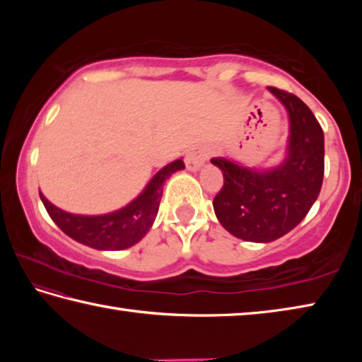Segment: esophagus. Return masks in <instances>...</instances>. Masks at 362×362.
<instances>
[{
  "instance_id": "obj_1",
  "label": "esophagus",
  "mask_w": 362,
  "mask_h": 362,
  "mask_svg": "<svg viewBox=\"0 0 362 362\" xmlns=\"http://www.w3.org/2000/svg\"><path fill=\"white\" fill-rule=\"evenodd\" d=\"M207 158H209V151H207L204 146H193V148L187 153V168L189 170H198L206 163Z\"/></svg>"
}]
</instances>
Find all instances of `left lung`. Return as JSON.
<instances>
[{
    "instance_id": "1",
    "label": "left lung",
    "mask_w": 362,
    "mask_h": 362,
    "mask_svg": "<svg viewBox=\"0 0 362 362\" xmlns=\"http://www.w3.org/2000/svg\"><path fill=\"white\" fill-rule=\"evenodd\" d=\"M268 89L289 113L286 161L259 173L225 158L211 159L223 174L212 203L218 222L233 236L252 243L274 241L296 228L320 196L324 177V132L313 112L297 95Z\"/></svg>"
}]
</instances>
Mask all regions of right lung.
Segmentation results:
<instances>
[{"label":"right lung","mask_w":362,"mask_h":362,"mask_svg":"<svg viewBox=\"0 0 362 362\" xmlns=\"http://www.w3.org/2000/svg\"><path fill=\"white\" fill-rule=\"evenodd\" d=\"M180 169H185L182 159L168 164L131 204L105 216H75L49 203L42 193L40 198L49 217L71 240L99 250H122L139 243L151 228L161 203L164 182Z\"/></svg>","instance_id":"obj_1"}]
</instances>
